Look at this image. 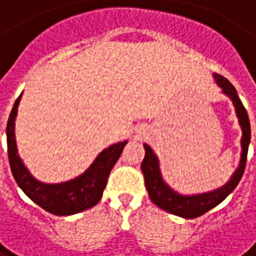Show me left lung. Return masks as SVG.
<instances>
[{
    "mask_svg": "<svg viewBox=\"0 0 256 256\" xmlns=\"http://www.w3.org/2000/svg\"><path fill=\"white\" fill-rule=\"evenodd\" d=\"M212 77L217 82V86L222 87V92L233 102L236 116L239 119V125L242 128L240 162H239L238 169L234 170V174H232L228 184H224L222 188H217V190L210 192H204V194H196V195L178 194L163 180V176L160 172V163H158V158L153 152V148L148 144H144L146 156H144V160L141 163V170L144 174L146 188L148 191L150 200L158 208L168 211L170 214H174V216L184 217V218L200 217V216L206 214L207 211H210L211 208L217 207L222 201H224L228 194H232L233 190L238 186L242 174L245 172V166H246L248 147H249V141H250V124H249L246 109L244 108L242 102L239 99L236 88L233 87V84L228 82V78H224L220 74H214Z\"/></svg>",
    "mask_w": 256,
    "mask_h": 256,
    "instance_id": "1",
    "label": "left lung"
}]
</instances>
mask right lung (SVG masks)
Returning a JSON list of instances; mask_svg holds the SVG:
<instances>
[{
  "mask_svg": "<svg viewBox=\"0 0 256 256\" xmlns=\"http://www.w3.org/2000/svg\"><path fill=\"white\" fill-rule=\"evenodd\" d=\"M20 99L22 94L14 103L7 122L10 168L17 185L33 202H36L39 207L55 216H71L94 207L100 201L109 174L115 163L118 162L119 156L128 141L116 142L104 148L84 174L71 180L61 184L40 182L34 176H32L17 152L14 125Z\"/></svg>",
  "mask_w": 256,
  "mask_h": 256,
  "instance_id": "right-lung-1",
  "label": "right lung"
}]
</instances>
